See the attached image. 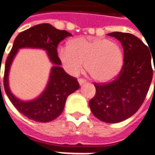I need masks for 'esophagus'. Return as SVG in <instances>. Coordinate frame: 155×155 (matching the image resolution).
I'll use <instances>...</instances> for the list:
<instances>
[{"instance_id":"esophagus-1","label":"esophagus","mask_w":155,"mask_h":155,"mask_svg":"<svg viewBox=\"0 0 155 155\" xmlns=\"http://www.w3.org/2000/svg\"><path fill=\"white\" fill-rule=\"evenodd\" d=\"M78 81H79V84H81V85L84 84V83H86V81H85L84 79H79V80H78Z\"/></svg>"}]
</instances>
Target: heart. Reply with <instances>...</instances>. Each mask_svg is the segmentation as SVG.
Instances as JSON below:
<instances>
[{
    "mask_svg": "<svg viewBox=\"0 0 155 155\" xmlns=\"http://www.w3.org/2000/svg\"><path fill=\"white\" fill-rule=\"evenodd\" d=\"M63 67L71 75L84 68L94 81L107 82L120 73L124 63L123 51L116 42L101 38L78 37L58 50Z\"/></svg>",
    "mask_w": 155,
    "mask_h": 155,
    "instance_id": "heart-1",
    "label": "heart"
}]
</instances>
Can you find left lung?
I'll list each match as a JSON object with an SVG mask.
<instances>
[{
  "mask_svg": "<svg viewBox=\"0 0 155 155\" xmlns=\"http://www.w3.org/2000/svg\"><path fill=\"white\" fill-rule=\"evenodd\" d=\"M108 35L122 44L123 67L113 81L94 84L96 93L89 104L97 119L114 124L132 116L143 104L153 78V56L148 46L135 35L117 31Z\"/></svg>",
  "mask_w": 155,
  "mask_h": 155,
  "instance_id": "1",
  "label": "left lung"
}]
</instances>
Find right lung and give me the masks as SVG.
<instances>
[{
  "instance_id": "1",
  "label": "right lung",
  "mask_w": 155,
  "mask_h": 155,
  "mask_svg": "<svg viewBox=\"0 0 155 155\" xmlns=\"http://www.w3.org/2000/svg\"><path fill=\"white\" fill-rule=\"evenodd\" d=\"M70 32L55 29L50 24L44 23L32 26L21 32L14 41V44L6 59L4 73V88L9 100L20 113L30 120L41 123L50 122L56 119L64 110L66 99L80 88L76 78L68 74L61 67L58 57L57 46L61 41L71 36ZM42 48L48 52V57L54 64L45 91L33 101H24L15 97L8 87V71L12 61L20 48ZM1 88V82H0Z\"/></svg>"
}]
</instances>
